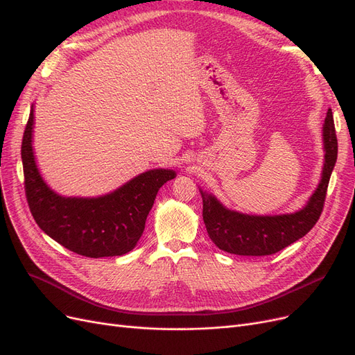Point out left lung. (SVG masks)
Returning <instances> with one entry per match:
<instances>
[{
    "label": "left lung",
    "instance_id": "8db88e82",
    "mask_svg": "<svg viewBox=\"0 0 355 355\" xmlns=\"http://www.w3.org/2000/svg\"><path fill=\"white\" fill-rule=\"evenodd\" d=\"M325 164L318 189L307 205L290 214L252 216L226 209L218 198L200 190L203 197V220L210 239L219 250L236 255L263 257L282 251L303 238L319 220L325 205L328 184L336 162L338 142L332 110L323 125Z\"/></svg>",
    "mask_w": 355,
    "mask_h": 355
}]
</instances>
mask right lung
<instances>
[{
    "label": "right lung",
    "mask_w": 355,
    "mask_h": 355,
    "mask_svg": "<svg viewBox=\"0 0 355 355\" xmlns=\"http://www.w3.org/2000/svg\"><path fill=\"white\" fill-rule=\"evenodd\" d=\"M33 109L21 142L26 198L46 235L67 250L88 258L116 257L132 251L142 236L158 190L175 177L171 169H150L116 191L96 198L62 197L42 180L35 162Z\"/></svg>",
    "instance_id": "obj_1"
}]
</instances>
